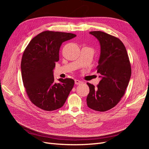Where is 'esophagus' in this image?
Listing matches in <instances>:
<instances>
[{"instance_id":"esophagus-1","label":"esophagus","mask_w":149,"mask_h":149,"mask_svg":"<svg viewBox=\"0 0 149 149\" xmlns=\"http://www.w3.org/2000/svg\"><path fill=\"white\" fill-rule=\"evenodd\" d=\"M74 83H75L76 84H81L83 82L81 81H79L78 79H75Z\"/></svg>"}]
</instances>
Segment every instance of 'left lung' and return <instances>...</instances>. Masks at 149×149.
<instances>
[{
	"label": "left lung",
	"instance_id": "1",
	"mask_svg": "<svg viewBox=\"0 0 149 149\" xmlns=\"http://www.w3.org/2000/svg\"><path fill=\"white\" fill-rule=\"evenodd\" d=\"M100 43L101 55L97 72L102 79L95 87L87 83L86 98L91 109L105 112L115 107L124 96L131 76V66L123 43L114 36L101 31H90Z\"/></svg>",
	"mask_w": 149,
	"mask_h": 149
}]
</instances>
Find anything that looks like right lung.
<instances>
[{
	"label": "right lung",
	"mask_w": 149,
	"mask_h": 149,
	"mask_svg": "<svg viewBox=\"0 0 149 149\" xmlns=\"http://www.w3.org/2000/svg\"><path fill=\"white\" fill-rule=\"evenodd\" d=\"M71 33L44 31L31 39L25 49L21 61L22 81L25 91L34 105L47 111L61 107L74 81L71 78L54 81L53 70L59 60L63 42L76 37Z\"/></svg>",
	"instance_id": "1"
}]
</instances>
